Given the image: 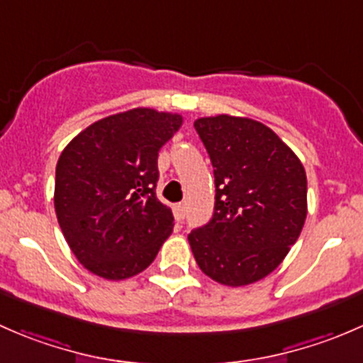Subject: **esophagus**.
<instances>
[{
  "label": "esophagus",
  "instance_id": "obj_1",
  "mask_svg": "<svg viewBox=\"0 0 363 363\" xmlns=\"http://www.w3.org/2000/svg\"><path fill=\"white\" fill-rule=\"evenodd\" d=\"M174 216H175V221H182V219H184V216H186L184 203L174 205Z\"/></svg>",
  "mask_w": 363,
  "mask_h": 363
}]
</instances>
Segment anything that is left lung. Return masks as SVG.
I'll return each mask as SVG.
<instances>
[{"instance_id":"obj_1","label":"left lung","mask_w":363,"mask_h":363,"mask_svg":"<svg viewBox=\"0 0 363 363\" xmlns=\"http://www.w3.org/2000/svg\"><path fill=\"white\" fill-rule=\"evenodd\" d=\"M195 130L214 168L212 219L188 235L205 276L246 286L279 267L307 216V177L296 155L247 117H200Z\"/></svg>"}]
</instances>
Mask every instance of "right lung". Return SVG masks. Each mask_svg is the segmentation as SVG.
Returning <instances> with one entry per match:
<instances>
[{
    "mask_svg": "<svg viewBox=\"0 0 363 363\" xmlns=\"http://www.w3.org/2000/svg\"><path fill=\"white\" fill-rule=\"evenodd\" d=\"M179 113L131 108L80 131L57 160L54 207L69 250L89 272L121 281L155 262L174 230L156 199L158 152Z\"/></svg>",
    "mask_w": 363,
    "mask_h": 363,
    "instance_id": "add662e5",
    "label": "right lung"
}]
</instances>
